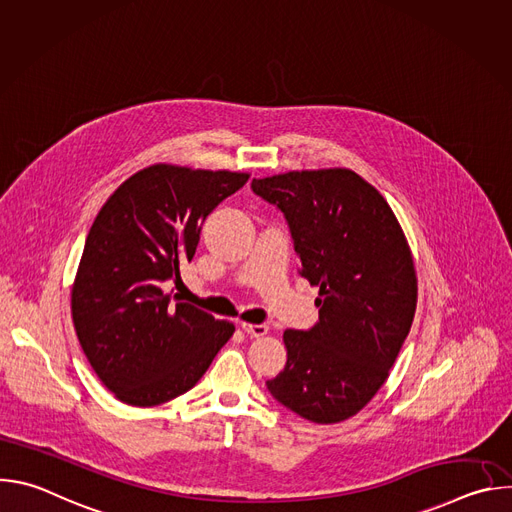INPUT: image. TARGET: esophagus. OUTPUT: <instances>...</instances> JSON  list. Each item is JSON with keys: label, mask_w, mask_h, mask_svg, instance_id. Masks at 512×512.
<instances>
[{"label": "esophagus", "mask_w": 512, "mask_h": 512, "mask_svg": "<svg viewBox=\"0 0 512 512\" xmlns=\"http://www.w3.org/2000/svg\"><path fill=\"white\" fill-rule=\"evenodd\" d=\"M241 328L251 336V338H261V336H265L267 334V326L265 324H241Z\"/></svg>", "instance_id": "esophagus-1"}]
</instances>
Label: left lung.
<instances>
[{"mask_svg":"<svg viewBox=\"0 0 512 512\" xmlns=\"http://www.w3.org/2000/svg\"><path fill=\"white\" fill-rule=\"evenodd\" d=\"M251 190L285 218L300 275L320 285L318 322L285 330V369L271 397L314 423H338L367 405L409 334L417 279L387 200L352 170L287 172Z\"/></svg>","mask_w":512,"mask_h":512,"instance_id":"1","label":"left lung"}]
</instances>
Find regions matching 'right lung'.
Returning <instances> with one entry per match:
<instances>
[{
	"label": "right lung",
	"mask_w": 512,
	"mask_h": 512,
	"mask_svg": "<svg viewBox=\"0 0 512 512\" xmlns=\"http://www.w3.org/2000/svg\"><path fill=\"white\" fill-rule=\"evenodd\" d=\"M249 174L150 166L103 204L72 287V322L93 371L127 405L190 391L235 326L166 294L202 223Z\"/></svg>",
	"instance_id": "1"
}]
</instances>
